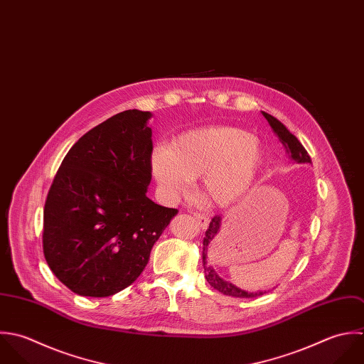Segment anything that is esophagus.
Instances as JSON below:
<instances>
[{
  "label": "esophagus",
  "mask_w": 364,
  "mask_h": 364,
  "mask_svg": "<svg viewBox=\"0 0 364 364\" xmlns=\"http://www.w3.org/2000/svg\"><path fill=\"white\" fill-rule=\"evenodd\" d=\"M193 216H195V219L198 220V223H199V226H200L202 229H206V228H208V225H209V218H208L206 215L193 213Z\"/></svg>",
  "instance_id": "34e87169"
}]
</instances>
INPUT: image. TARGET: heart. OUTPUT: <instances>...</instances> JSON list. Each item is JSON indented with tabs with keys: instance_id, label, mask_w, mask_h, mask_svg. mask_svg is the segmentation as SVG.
<instances>
[{
	"instance_id": "heart-1",
	"label": "heart",
	"mask_w": 364,
	"mask_h": 364,
	"mask_svg": "<svg viewBox=\"0 0 364 364\" xmlns=\"http://www.w3.org/2000/svg\"><path fill=\"white\" fill-rule=\"evenodd\" d=\"M262 161L257 136L237 127L216 125L178 136L171 148L152 152V169L161 186L183 195L193 179L202 178V196L212 206L239 202L252 186Z\"/></svg>"
}]
</instances>
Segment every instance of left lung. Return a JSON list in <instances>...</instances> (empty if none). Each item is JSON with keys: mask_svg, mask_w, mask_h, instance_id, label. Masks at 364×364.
I'll list each match as a JSON object with an SVG mask.
<instances>
[{"mask_svg": "<svg viewBox=\"0 0 364 364\" xmlns=\"http://www.w3.org/2000/svg\"><path fill=\"white\" fill-rule=\"evenodd\" d=\"M262 116L267 119V122H269L271 128L274 129V132L278 135L279 141L282 142L284 148L287 149V152L289 154V158L294 159L298 164H311V156L308 155L306 149L304 148V145L298 141V138L282 124L279 120H277L275 117H272L268 113L262 112ZM220 225H222V218L220 216H215L209 225V229L206 230L205 239H203V268H205V277L208 279V282L218 289L219 292L229 295V296H235V298H255L259 295H264L265 291H259V292H247L242 291L240 288H237L235 284L225 281L223 278H220L218 275V272L213 269V267L209 265L208 262V251L212 250L215 242L219 239V233H220Z\"/></svg>", "mask_w": 364, "mask_h": 364, "instance_id": "obj_1", "label": "left lung"}]
</instances>
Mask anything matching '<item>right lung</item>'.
<instances>
[{"label": "right lung", "instance_id": "obj_1", "mask_svg": "<svg viewBox=\"0 0 364 364\" xmlns=\"http://www.w3.org/2000/svg\"><path fill=\"white\" fill-rule=\"evenodd\" d=\"M149 112L125 110L69 149L43 209V255L70 291L105 298L131 285L178 213L146 196Z\"/></svg>", "mask_w": 364, "mask_h": 364}]
</instances>
